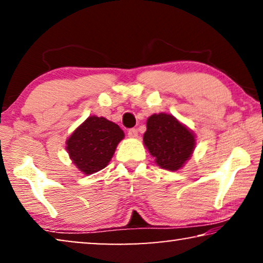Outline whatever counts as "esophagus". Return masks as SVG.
Returning a JSON list of instances; mask_svg holds the SVG:
<instances>
[{
  "instance_id": "1",
  "label": "esophagus",
  "mask_w": 263,
  "mask_h": 263,
  "mask_svg": "<svg viewBox=\"0 0 263 263\" xmlns=\"http://www.w3.org/2000/svg\"><path fill=\"white\" fill-rule=\"evenodd\" d=\"M129 138H138V130L135 128H132L128 130Z\"/></svg>"
}]
</instances>
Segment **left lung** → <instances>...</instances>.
Here are the masks:
<instances>
[{
  "instance_id": "obj_1",
  "label": "left lung",
  "mask_w": 263,
  "mask_h": 263,
  "mask_svg": "<svg viewBox=\"0 0 263 263\" xmlns=\"http://www.w3.org/2000/svg\"><path fill=\"white\" fill-rule=\"evenodd\" d=\"M143 143L160 167L176 171L192 156L195 136L174 116L158 114L147 120Z\"/></svg>"
}]
</instances>
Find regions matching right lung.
<instances>
[{
  "mask_svg": "<svg viewBox=\"0 0 263 263\" xmlns=\"http://www.w3.org/2000/svg\"><path fill=\"white\" fill-rule=\"evenodd\" d=\"M123 138L124 133L117 124L91 116L67 140V151L79 170L91 175L106 166Z\"/></svg>",
  "mask_w": 263,
  "mask_h": 263,
  "instance_id": "1",
  "label": "right lung"
}]
</instances>
